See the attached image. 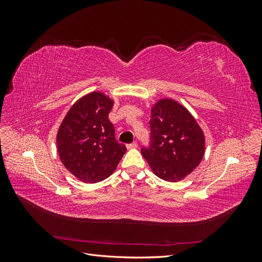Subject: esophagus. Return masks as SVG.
I'll return each instance as SVG.
<instances>
[{"label":"esophagus","mask_w":262,"mask_h":262,"mask_svg":"<svg viewBox=\"0 0 262 262\" xmlns=\"http://www.w3.org/2000/svg\"><path fill=\"white\" fill-rule=\"evenodd\" d=\"M126 147H128V148H137L138 143H137V142H133V143H130V144L126 145Z\"/></svg>","instance_id":"1"}]
</instances>
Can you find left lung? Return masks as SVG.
Returning <instances> with one entry per match:
<instances>
[{
    "label": "left lung",
    "mask_w": 262,
    "mask_h": 262,
    "mask_svg": "<svg viewBox=\"0 0 262 262\" xmlns=\"http://www.w3.org/2000/svg\"><path fill=\"white\" fill-rule=\"evenodd\" d=\"M148 146L141 153L157 177L178 181L188 176L204 155V137L188 110L171 99L152 108Z\"/></svg>",
    "instance_id": "obj_1"
}]
</instances>
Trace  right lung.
I'll list each match as a JSON object with an SVG mask.
<instances>
[{
    "mask_svg": "<svg viewBox=\"0 0 262 262\" xmlns=\"http://www.w3.org/2000/svg\"><path fill=\"white\" fill-rule=\"evenodd\" d=\"M114 102L101 93L86 95L69 110L60 125L57 145L64 167L84 182L109 177L126 152L115 137L108 115Z\"/></svg>",
    "mask_w": 262,
    "mask_h": 262,
    "instance_id": "right-lung-1",
    "label": "right lung"
}]
</instances>
